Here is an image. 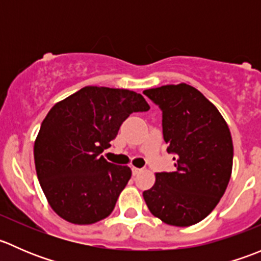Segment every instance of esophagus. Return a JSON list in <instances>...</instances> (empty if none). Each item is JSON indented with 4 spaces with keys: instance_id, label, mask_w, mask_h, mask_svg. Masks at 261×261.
I'll return each mask as SVG.
<instances>
[{
    "instance_id": "obj_1",
    "label": "esophagus",
    "mask_w": 261,
    "mask_h": 261,
    "mask_svg": "<svg viewBox=\"0 0 261 261\" xmlns=\"http://www.w3.org/2000/svg\"><path fill=\"white\" fill-rule=\"evenodd\" d=\"M131 170H133V174H134V175H136V174H139V173H140L141 170H143V169H140V168L133 167V168H131Z\"/></svg>"
}]
</instances>
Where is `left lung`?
<instances>
[{
  "mask_svg": "<svg viewBox=\"0 0 261 261\" xmlns=\"http://www.w3.org/2000/svg\"><path fill=\"white\" fill-rule=\"evenodd\" d=\"M144 94L162 110L163 138L175 160L174 172L156 173L154 186L143 193L147 208L168 225L198 223L217 206L230 181L233 145L227 123L186 83Z\"/></svg>",
  "mask_w": 261,
  "mask_h": 261,
  "instance_id": "obj_1",
  "label": "left lung"
}]
</instances>
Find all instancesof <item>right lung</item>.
<instances>
[{"instance_id":"1","label":"right lung","mask_w":261,"mask_h":261,"mask_svg":"<svg viewBox=\"0 0 261 261\" xmlns=\"http://www.w3.org/2000/svg\"><path fill=\"white\" fill-rule=\"evenodd\" d=\"M149 110L140 93L96 86L84 87L50 110L34 159L41 189L60 217L91 225L114 211L131 169L109 163L101 152L111 146L128 116Z\"/></svg>"}]
</instances>
